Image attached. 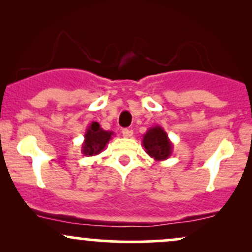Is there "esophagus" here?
Returning <instances> with one entry per match:
<instances>
[{"label": "esophagus", "mask_w": 252, "mask_h": 252, "mask_svg": "<svg viewBox=\"0 0 252 252\" xmlns=\"http://www.w3.org/2000/svg\"><path fill=\"white\" fill-rule=\"evenodd\" d=\"M122 134L124 137H131L132 134H134V131H132L131 129H123Z\"/></svg>", "instance_id": "34e87169"}]
</instances>
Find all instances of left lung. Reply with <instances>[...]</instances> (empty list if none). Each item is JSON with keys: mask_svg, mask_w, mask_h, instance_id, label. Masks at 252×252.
<instances>
[{"mask_svg": "<svg viewBox=\"0 0 252 252\" xmlns=\"http://www.w3.org/2000/svg\"><path fill=\"white\" fill-rule=\"evenodd\" d=\"M142 144L146 153L155 161H164L172 155L173 143L168 134L160 126H152L143 135Z\"/></svg>", "mask_w": 252, "mask_h": 252, "instance_id": "left-lung-1", "label": "left lung"}]
</instances>
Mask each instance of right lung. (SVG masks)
Masks as SVG:
<instances>
[{
    "label": "right lung",
    "instance_id": "add662e5",
    "mask_svg": "<svg viewBox=\"0 0 252 252\" xmlns=\"http://www.w3.org/2000/svg\"><path fill=\"white\" fill-rule=\"evenodd\" d=\"M114 131H108L100 128L99 123L92 122L86 129L82 144V153L85 156H94L102 153L112 136Z\"/></svg>",
    "mask_w": 252,
    "mask_h": 252
}]
</instances>
